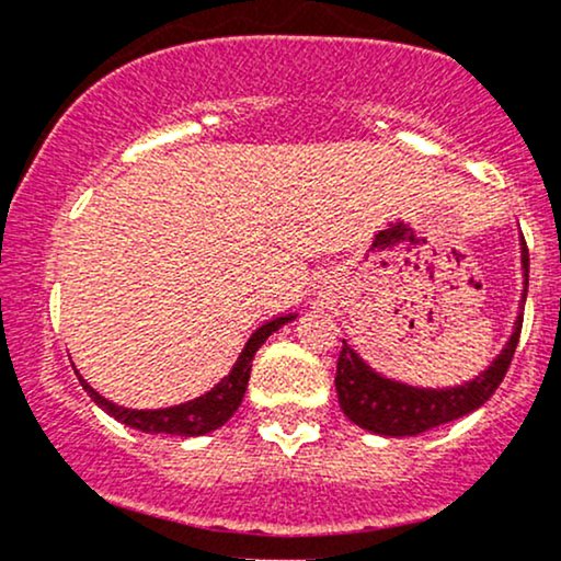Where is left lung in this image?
I'll use <instances>...</instances> for the list:
<instances>
[{
  "label": "left lung",
  "instance_id": "left-lung-1",
  "mask_svg": "<svg viewBox=\"0 0 561 561\" xmlns=\"http://www.w3.org/2000/svg\"><path fill=\"white\" fill-rule=\"evenodd\" d=\"M519 242H523L519 250H523L525 272V289L519 302L525 306L530 255H527L525 237ZM519 332H523V311H519L517 321H514V332L504 345V351L493 358V364L485 371H480L478 377L469 379L465 385H454V388L440 390L414 388V385L382 377L345 343L337 358V375H334L340 409L358 427L388 437L420 435L433 427H440L446 422L459 420V416L472 414L474 409H480L493 396L501 379H504L508 364L514 358V347L519 343Z\"/></svg>",
  "mask_w": 561,
  "mask_h": 561
}]
</instances>
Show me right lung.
Wrapping results in <instances>:
<instances>
[{"mask_svg": "<svg viewBox=\"0 0 561 561\" xmlns=\"http://www.w3.org/2000/svg\"><path fill=\"white\" fill-rule=\"evenodd\" d=\"M293 319L295 313H287V317H276L272 321H266L263 327H259V330L250 334L248 343H244L240 358H237V364L231 366L229 375L224 377L216 388L205 392V396L195 398V401L169 405V409H124V405H115L113 401H107L105 396H100V392H96L81 375H79V382L102 411H107V414L115 416L118 422L128 424V427L139 430V433L182 435V437H197L205 433H214V430L221 427V424L227 422L237 409H240L244 390H248V379H250V369H253L255 351L266 343L268 334L276 332L282 324H287V321Z\"/></svg>", "mask_w": 561, "mask_h": 561, "instance_id": "1", "label": "right lung"}]
</instances>
